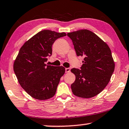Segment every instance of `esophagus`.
I'll return each instance as SVG.
<instances>
[{"label":"esophagus","instance_id":"1","mask_svg":"<svg viewBox=\"0 0 129 129\" xmlns=\"http://www.w3.org/2000/svg\"><path fill=\"white\" fill-rule=\"evenodd\" d=\"M70 70H71L70 68H65V72H66V73L70 72Z\"/></svg>","mask_w":129,"mask_h":129}]
</instances>
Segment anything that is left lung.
I'll list each match as a JSON object with an SVG mask.
<instances>
[{
	"label": "left lung",
	"mask_w": 129,
	"mask_h": 129,
	"mask_svg": "<svg viewBox=\"0 0 129 129\" xmlns=\"http://www.w3.org/2000/svg\"><path fill=\"white\" fill-rule=\"evenodd\" d=\"M78 56L84 57L81 70L72 68L76 79L71 84L77 97L89 99L100 93L111 79L115 62L110 48L93 32L81 29L67 34Z\"/></svg>",
	"instance_id": "left-lung-1"
}]
</instances>
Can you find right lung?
<instances>
[{
  "label": "right lung",
  "instance_id": "add662e5",
  "mask_svg": "<svg viewBox=\"0 0 129 129\" xmlns=\"http://www.w3.org/2000/svg\"><path fill=\"white\" fill-rule=\"evenodd\" d=\"M66 35L65 32L43 30L21 47L13 68L21 86L34 99L45 100L55 95L65 68L62 66H51L45 62L48 55L52 54L51 47L55 40Z\"/></svg>",
  "mask_w": 129,
  "mask_h": 129
}]
</instances>
